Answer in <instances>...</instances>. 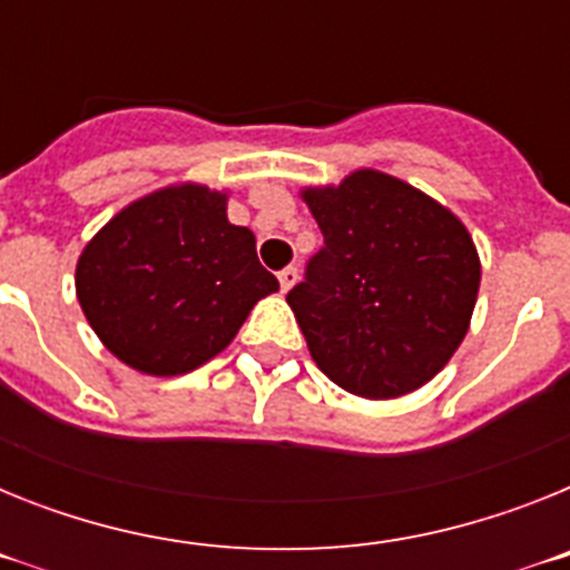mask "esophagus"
<instances>
[{"label":"esophagus","instance_id":"obj_1","mask_svg":"<svg viewBox=\"0 0 570 570\" xmlns=\"http://www.w3.org/2000/svg\"><path fill=\"white\" fill-rule=\"evenodd\" d=\"M296 279H299V271L294 268V265H288V268L279 271V285L282 291H291L296 285Z\"/></svg>","mask_w":570,"mask_h":570}]
</instances>
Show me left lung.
I'll return each instance as SVG.
<instances>
[{
	"label": "left lung",
	"mask_w": 570,
	"mask_h": 570,
	"mask_svg": "<svg viewBox=\"0 0 570 570\" xmlns=\"http://www.w3.org/2000/svg\"><path fill=\"white\" fill-rule=\"evenodd\" d=\"M302 196L325 239L288 291L311 356L356 396L416 391L468 334L480 256L465 225L380 170Z\"/></svg>",
	"instance_id": "left-lung-1"
}]
</instances>
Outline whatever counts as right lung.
I'll use <instances>...</instances> for the list:
<instances>
[{
  "label": "right lung",
  "mask_w": 570,
  "mask_h": 570,
  "mask_svg": "<svg viewBox=\"0 0 570 570\" xmlns=\"http://www.w3.org/2000/svg\"><path fill=\"white\" fill-rule=\"evenodd\" d=\"M279 282L225 194L183 185L116 214L82 250L77 296L110 354L154 376L188 374L236 336Z\"/></svg>",
  "instance_id": "obj_1"
}]
</instances>
